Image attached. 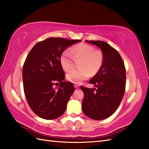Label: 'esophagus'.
<instances>
[{"label":"esophagus","instance_id":"obj_1","mask_svg":"<svg viewBox=\"0 0 149 149\" xmlns=\"http://www.w3.org/2000/svg\"><path fill=\"white\" fill-rule=\"evenodd\" d=\"M74 87H75V88H76V89H77V88H79V85L75 84V85H74Z\"/></svg>","mask_w":149,"mask_h":149}]
</instances>
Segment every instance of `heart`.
I'll use <instances>...</instances> for the list:
<instances>
[{
    "label": "heart",
    "mask_w": 149,
    "mask_h": 149,
    "mask_svg": "<svg viewBox=\"0 0 149 149\" xmlns=\"http://www.w3.org/2000/svg\"><path fill=\"white\" fill-rule=\"evenodd\" d=\"M71 53L68 50H65L60 56L59 62L65 71H69L74 67V59L81 60L78 65L80 68L74 70L66 75V79L73 83L79 84L86 79L90 74H96L103 65V53L88 44L81 43L74 46Z\"/></svg>",
    "instance_id": "heart-1"
}]
</instances>
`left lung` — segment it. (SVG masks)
I'll return each instance as SVG.
<instances>
[{"label":"left lung","mask_w":149,"mask_h":149,"mask_svg":"<svg viewBox=\"0 0 149 149\" xmlns=\"http://www.w3.org/2000/svg\"><path fill=\"white\" fill-rule=\"evenodd\" d=\"M86 42L96 45L103 53L102 67L89 81L96 88L81 87L84 93L82 109L89 118L104 120L111 116L118 108L125 89V68L116 50L102 41Z\"/></svg>","instance_id":"1"}]
</instances>
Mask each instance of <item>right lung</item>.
Wrapping results in <instances>:
<instances>
[{"mask_svg": "<svg viewBox=\"0 0 149 149\" xmlns=\"http://www.w3.org/2000/svg\"><path fill=\"white\" fill-rule=\"evenodd\" d=\"M80 40L49 38L37 43L27 55L22 71L24 90L33 111L45 120H53L65 113L75 89L65 81L59 58L64 50ZM59 88H53L55 82Z\"/></svg>", "mask_w": 149, "mask_h": 149, "instance_id": "obj_1", "label": "right lung"}]
</instances>
